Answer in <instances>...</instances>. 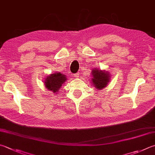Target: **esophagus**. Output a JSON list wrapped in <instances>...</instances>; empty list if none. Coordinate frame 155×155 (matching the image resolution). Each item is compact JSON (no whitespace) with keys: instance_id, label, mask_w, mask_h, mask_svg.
Instances as JSON below:
<instances>
[{"instance_id":"1","label":"esophagus","mask_w":155,"mask_h":155,"mask_svg":"<svg viewBox=\"0 0 155 155\" xmlns=\"http://www.w3.org/2000/svg\"><path fill=\"white\" fill-rule=\"evenodd\" d=\"M74 75L75 78H79V74H78V73H76V74H75Z\"/></svg>"}]
</instances>
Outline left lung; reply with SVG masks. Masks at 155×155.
<instances>
[{"label": "left lung", "mask_w": 155, "mask_h": 155, "mask_svg": "<svg viewBox=\"0 0 155 155\" xmlns=\"http://www.w3.org/2000/svg\"><path fill=\"white\" fill-rule=\"evenodd\" d=\"M92 71L93 75L92 82L94 84L95 87L98 89H102L106 86L110 79L109 73L99 69H94Z\"/></svg>", "instance_id": "8db88e82"}]
</instances>
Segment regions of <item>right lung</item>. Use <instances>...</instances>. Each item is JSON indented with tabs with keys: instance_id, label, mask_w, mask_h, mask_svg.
<instances>
[{
	"instance_id": "1",
	"label": "right lung",
	"mask_w": 155,
	"mask_h": 155,
	"mask_svg": "<svg viewBox=\"0 0 155 155\" xmlns=\"http://www.w3.org/2000/svg\"><path fill=\"white\" fill-rule=\"evenodd\" d=\"M67 80L66 76L61 73H54L51 74L46 78L45 84L48 90L52 91L54 93L59 91L62 84Z\"/></svg>"
}]
</instances>
